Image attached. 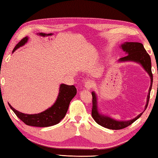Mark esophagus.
<instances>
[{"mask_svg": "<svg viewBox=\"0 0 158 158\" xmlns=\"http://www.w3.org/2000/svg\"><path fill=\"white\" fill-rule=\"evenodd\" d=\"M85 87L86 89L88 90H90L93 87V82L91 81V80H88V81H85Z\"/></svg>", "mask_w": 158, "mask_h": 158, "instance_id": "esophagus-1", "label": "esophagus"}]
</instances>
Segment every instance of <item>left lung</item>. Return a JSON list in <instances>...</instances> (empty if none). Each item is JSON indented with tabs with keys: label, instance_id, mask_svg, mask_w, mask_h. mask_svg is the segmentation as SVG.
<instances>
[{
	"label": "left lung",
	"instance_id": "obj_1",
	"mask_svg": "<svg viewBox=\"0 0 158 158\" xmlns=\"http://www.w3.org/2000/svg\"><path fill=\"white\" fill-rule=\"evenodd\" d=\"M122 48L125 52H126L127 55L126 56L123 57L120 59V61H135L140 63L143 66L144 69H145L149 75L150 76V79H151V84H150V87L149 89V93L148 95V99H147V103L145 106V110L147 108L148 106V102H149L150 100V91L152 89V73L151 70V59L149 54L148 53L147 51H145V48H144L143 45L140 43L137 42H129V43H125L124 44L122 45ZM92 96H93V107H92V117L94 119V120L98 125H101V126L106 127V128L111 129V130H121L129 126L131 124H132L135 121L140 117L142 114L143 113H140L138 116L132 120H130L129 121H117L113 120L111 118L107 117V116H103L99 114L98 111L97 107V98H96V95L94 92H92Z\"/></svg>",
	"mask_w": 158,
	"mask_h": 158
}]
</instances>
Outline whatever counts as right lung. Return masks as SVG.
<instances>
[{
    "label": "right lung",
    "mask_w": 158,
    "mask_h": 158,
    "mask_svg": "<svg viewBox=\"0 0 158 158\" xmlns=\"http://www.w3.org/2000/svg\"><path fill=\"white\" fill-rule=\"evenodd\" d=\"M28 41V38L25 37L20 41L13 49V52L18 48L23 45ZM58 97L53 106L46 110L38 114L28 115L22 113L13 108L10 104L9 106L17 117L25 124L35 127H49L58 124L65 117L71 100L77 93V89L74 85H67L61 84L59 90Z\"/></svg>",
    "instance_id": "1"
}]
</instances>
